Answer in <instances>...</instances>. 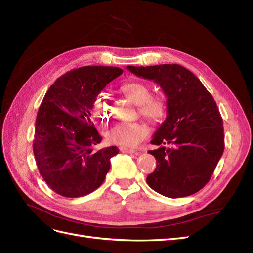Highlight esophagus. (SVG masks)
I'll return each instance as SVG.
<instances>
[{
  "instance_id": "34e87169",
  "label": "esophagus",
  "mask_w": 253,
  "mask_h": 253,
  "mask_svg": "<svg viewBox=\"0 0 253 253\" xmlns=\"http://www.w3.org/2000/svg\"><path fill=\"white\" fill-rule=\"evenodd\" d=\"M120 151H121L122 153H127V154H135V153H137V151H135V150L126 149V148H124V147L120 148Z\"/></svg>"
}]
</instances>
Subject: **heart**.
Segmentation results:
<instances>
[{"instance_id": "heart-1", "label": "heart", "mask_w": 253, "mask_h": 253, "mask_svg": "<svg viewBox=\"0 0 253 253\" xmlns=\"http://www.w3.org/2000/svg\"><path fill=\"white\" fill-rule=\"evenodd\" d=\"M124 93L131 100L138 103V111L143 117L156 122L162 120L167 112V103L160 96H150V87L142 82H132L122 86ZM94 113L102 122L109 120L111 115L110 98L106 94H99L94 101ZM149 135L148 126L139 122L119 124L108 133L110 142L124 148H134Z\"/></svg>"}]
</instances>
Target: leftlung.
<instances>
[{"instance_id":"left-lung-1","label":"left lung","mask_w":253,"mask_h":253,"mask_svg":"<svg viewBox=\"0 0 253 253\" xmlns=\"http://www.w3.org/2000/svg\"><path fill=\"white\" fill-rule=\"evenodd\" d=\"M153 80L167 96V118L151 140L156 169L147 177L157 193L176 198L192 195L211 178L225 149L216 102L201 80L178 64L126 66Z\"/></svg>"}]
</instances>
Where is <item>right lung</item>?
Returning <instances> with one entry per match:
<instances>
[{
    "mask_svg": "<svg viewBox=\"0 0 253 253\" xmlns=\"http://www.w3.org/2000/svg\"><path fill=\"white\" fill-rule=\"evenodd\" d=\"M114 66H83L59 77L38 111L35 159L47 186L59 195L80 197L102 185L117 147L97 150L102 137L91 109L98 94L122 74Z\"/></svg>",
    "mask_w": 253,
    "mask_h": 253,
    "instance_id": "add662e5",
    "label": "right lung"
}]
</instances>
